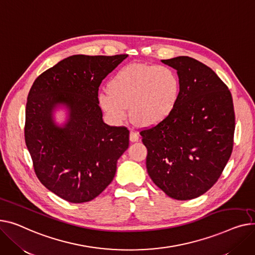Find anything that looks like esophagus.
I'll return each mask as SVG.
<instances>
[{
    "instance_id": "1",
    "label": "esophagus",
    "mask_w": 255,
    "mask_h": 255,
    "mask_svg": "<svg viewBox=\"0 0 255 255\" xmlns=\"http://www.w3.org/2000/svg\"><path fill=\"white\" fill-rule=\"evenodd\" d=\"M139 139H140L139 133L137 131L130 130V132H129V141L130 142H138Z\"/></svg>"
}]
</instances>
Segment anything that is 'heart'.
Instances as JSON below:
<instances>
[{"label":"heart","instance_id":"heart-1","mask_svg":"<svg viewBox=\"0 0 255 255\" xmlns=\"http://www.w3.org/2000/svg\"><path fill=\"white\" fill-rule=\"evenodd\" d=\"M178 96L179 79L171 68L131 64L113 75L98 101L113 124L125 121L128 107L134 123L154 127L172 113Z\"/></svg>","mask_w":255,"mask_h":255}]
</instances>
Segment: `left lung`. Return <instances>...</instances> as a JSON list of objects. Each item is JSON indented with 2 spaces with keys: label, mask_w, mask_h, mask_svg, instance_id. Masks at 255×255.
I'll use <instances>...</instances> for the list:
<instances>
[{
  "label": "left lung",
  "mask_w": 255,
  "mask_h": 255,
  "mask_svg": "<svg viewBox=\"0 0 255 255\" xmlns=\"http://www.w3.org/2000/svg\"><path fill=\"white\" fill-rule=\"evenodd\" d=\"M175 69L179 96L172 113L140 132L146 168L172 199H196L218 180L231 157L235 112L231 92L216 73L189 56L162 59Z\"/></svg>",
  "instance_id": "left-lung-1"
}]
</instances>
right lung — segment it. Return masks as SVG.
<instances>
[{"label": "right lung", "mask_w": 255, "mask_h": 255, "mask_svg": "<svg viewBox=\"0 0 255 255\" xmlns=\"http://www.w3.org/2000/svg\"><path fill=\"white\" fill-rule=\"evenodd\" d=\"M128 54H76L42 73L25 107L24 139L41 183L70 203L94 200L113 180L129 131L103 122L99 87ZM65 108V124L54 112Z\"/></svg>", "instance_id": "1"}]
</instances>
